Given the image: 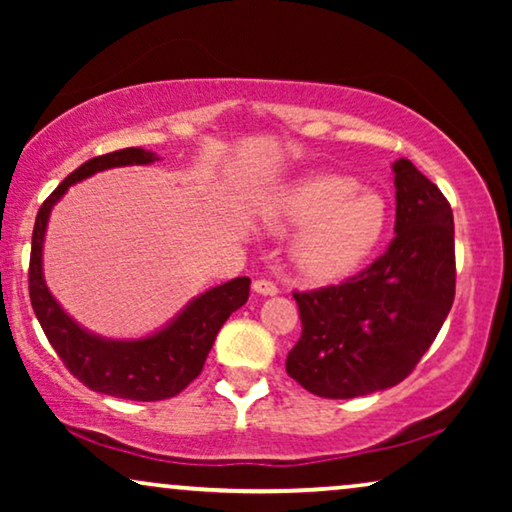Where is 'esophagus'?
Masks as SVG:
<instances>
[{
	"label": "esophagus",
	"instance_id": "obj_1",
	"mask_svg": "<svg viewBox=\"0 0 512 512\" xmlns=\"http://www.w3.org/2000/svg\"><path fill=\"white\" fill-rule=\"evenodd\" d=\"M251 289H254L258 296H277V291H279L277 286L270 282V279H256Z\"/></svg>",
	"mask_w": 512,
	"mask_h": 512
}]
</instances>
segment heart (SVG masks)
I'll return each mask as SVG.
<instances>
[{"mask_svg": "<svg viewBox=\"0 0 512 512\" xmlns=\"http://www.w3.org/2000/svg\"><path fill=\"white\" fill-rule=\"evenodd\" d=\"M270 228H300L291 258L305 277L338 279L380 242L387 205L375 191L340 174H310L275 195L265 209Z\"/></svg>", "mask_w": 512, "mask_h": 512, "instance_id": "1", "label": "heart"}]
</instances>
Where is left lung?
Listing matches in <instances>:
<instances>
[{
	"label": "left lung",
	"mask_w": 512,
	"mask_h": 512,
	"mask_svg": "<svg viewBox=\"0 0 512 512\" xmlns=\"http://www.w3.org/2000/svg\"><path fill=\"white\" fill-rule=\"evenodd\" d=\"M396 237L338 286L293 293L303 333L286 373L310 394L356 398L412 373L454 300V219L440 188L410 160L391 165Z\"/></svg>",
	"instance_id": "1"
}]
</instances>
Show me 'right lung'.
Masks as SVG:
<instances>
[{"label":"right lung","mask_w":512,"mask_h":512,"mask_svg":"<svg viewBox=\"0 0 512 512\" xmlns=\"http://www.w3.org/2000/svg\"><path fill=\"white\" fill-rule=\"evenodd\" d=\"M158 153L144 149H121L97 156L69 174L41 205L32 233L30 254V300L48 342L76 380L97 394L128 401H163L186 389L205 366L216 333L235 310L247 303L249 277H235L195 296L177 317L144 338H104L62 310L48 291L44 279V240L53 207L69 186L93 177L97 172L128 165H151Z\"/></svg>","instance_id":"1"}]
</instances>
